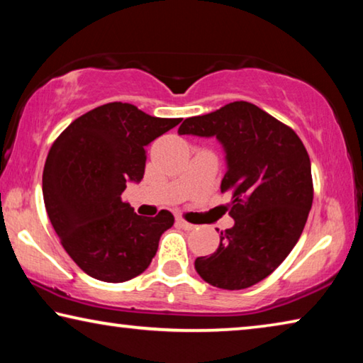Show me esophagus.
Here are the masks:
<instances>
[{"label": "esophagus", "instance_id": "34e87169", "mask_svg": "<svg viewBox=\"0 0 363 363\" xmlns=\"http://www.w3.org/2000/svg\"><path fill=\"white\" fill-rule=\"evenodd\" d=\"M177 224H179L182 229H186V230H192V229H195V224H190V223H187V220H184V219H177Z\"/></svg>", "mask_w": 363, "mask_h": 363}]
</instances>
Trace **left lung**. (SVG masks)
<instances>
[{
	"instance_id": "obj_1",
	"label": "left lung",
	"mask_w": 363,
	"mask_h": 363,
	"mask_svg": "<svg viewBox=\"0 0 363 363\" xmlns=\"http://www.w3.org/2000/svg\"><path fill=\"white\" fill-rule=\"evenodd\" d=\"M179 134L214 136L223 144L220 192L232 195L235 220L220 232L211 256L196 257V272L223 290L253 286L284 262L303 233L314 200L306 147L290 126L245 101L186 118Z\"/></svg>"
}]
</instances>
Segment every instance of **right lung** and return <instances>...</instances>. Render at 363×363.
I'll list each match as a JSON object with an SVG mask.
<instances>
[{
    "mask_svg": "<svg viewBox=\"0 0 363 363\" xmlns=\"http://www.w3.org/2000/svg\"><path fill=\"white\" fill-rule=\"evenodd\" d=\"M181 120L110 102L72 121L54 140L43 199L64 250L89 277L121 284L150 266L174 216L167 210L139 216L121 194L144 177L145 147Z\"/></svg>",
    "mask_w": 363,
    "mask_h": 363,
    "instance_id": "add662e5",
    "label": "right lung"
}]
</instances>
